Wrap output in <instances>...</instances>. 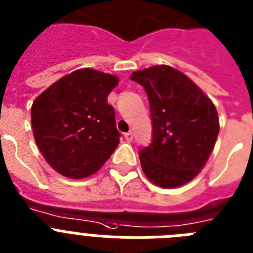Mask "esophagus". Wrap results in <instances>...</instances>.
Listing matches in <instances>:
<instances>
[{
    "label": "esophagus",
    "mask_w": 253,
    "mask_h": 253,
    "mask_svg": "<svg viewBox=\"0 0 253 253\" xmlns=\"http://www.w3.org/2000/svg\"><path fill=\"white\" fill-rule=\"evenodd\" d=\"M125 139H126L127 141H132V139H133L132 131H128V132L125 133Z\"/></svg>",
    "instance_id": "obj_1"
}]
</instances>
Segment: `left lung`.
Here are the masks:
<instances>
[{"label":"left lung","instance_id":"1","mask_svg":"<svg viewBox=\"0 0 253 253\" xmlns=\"http://www.w3.org/2000/svg\"><path fill=\"white\" fill-rule=\"evenodd\" d=\"M150 103L153 140L140 152L150 182L163 189L185 185L201 172L216 144L220 123L216 107L188 76L169 65L131 74Z\"/></svg>","mask_w":253,"mask_h":253}]
</instances>
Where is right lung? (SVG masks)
Masks as SVG:
<instances>
[{
    "mask_svg": "<svg viewBox=\"0 0 253 253\" xmlns=\"http://www.w3.org/2000/svg\"><path fill=\"white\" fill-rule=\"evenodd\" d=\"M114 74L82 68L61 77L32 104L33 136L46 162L68 179L94 175L120 144L108 95Z\"/></svg>",
    "mask_w": 253,
    "mask_h": 253,
    "instance_id": "obj_1",
    "label": "right lung"
}]
</instances>
